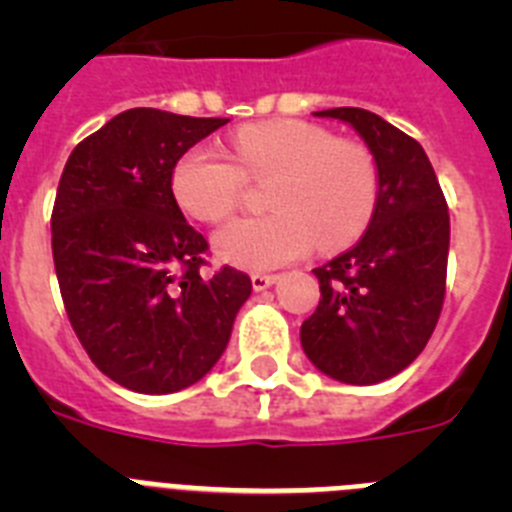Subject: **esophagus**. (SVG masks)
I'll return each mask as SVG.
<instances>
[{
	"instance_id": "obj_1",
	"label": "esophagus",
	"mask_w": 512,
	"mask_h": 512,
	"mask_svg": "<svg viewBox=\"0 0 512 512\" xmlns=\"http://www.w3.org/2000/svg\"><path fill=\"white\" fill-rule=\"evenodd\" d=\"M277 282V274H261V271H256V274H251V284L256 292H261V289L271 287V284Z\"/></svg>"
}]
</instances>
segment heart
Returning <instances> with one entry per match:
<instances>
[{"label":"heart","instance_id":"heart-1","mask_svg":"<svg viewBox=\"0 0 512 512\" xmlns=\"http://www.w3.org/2000/svg\"><path fill=\"white\" fill-rule=\"evenodd\" d=\"M248 179L274 176L266 189L271 212L243 217L215 235L225 261L274 269L354 243L372 223L379 169L372 151L305 120H266L233 135V158L217 146H194L171 171V192L202 223H223L243 202Z\"/></svg>","mask_w":512,"mask_h":512}]
</instances>
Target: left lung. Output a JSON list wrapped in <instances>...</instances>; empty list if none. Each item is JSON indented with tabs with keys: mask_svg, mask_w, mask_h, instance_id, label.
<instances>
[{
	"mask_svg": "<svg viewBox=\"0 0 512 512\" xmlns=\"http://www.w3.org/2000/svg\"><path fill=\"white\" fill-rule=\"evenodd\" d=\"M348 122L372 151L379 200L354 248L318 266L320 302L300 341L320 372L377 384L413 364L438 323L449 264V205L418 140L359 107L315 112Z\"/></svg>",
	"mask_w": 512,
	"mask_h": 512,
	"instance_id": "left-lung-1",
	"label": "left lung"
}]
</instances>
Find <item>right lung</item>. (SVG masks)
Instances as JSON below:
<instances>
[{
    "label": "right lung",
    "mask_w": 512,
    "mask_h": 512,
    "mask_svg": "<svg viewBox=\"0 0 512 512\" xmlns=\"http://www.w3.org/2000/svg\"><path fill=\"white\" fill-rule=\"evenodd\" d=\"M225 122L135 107L63 166L51 215L63 307L94 366L133 392L200 382L251 295L233 266L202 271L210 246L171 192L176 161Z\"/></svg>",
    "instance_id": "add662e5"
}]
</instances>
